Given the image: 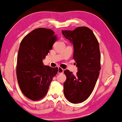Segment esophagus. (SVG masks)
Listing matches in <instances>:
<instances>
[{
	"label": "esophagus",
	"instance_id": "esophagus-1",
	"mask_svg": "<svg viewBox=\"0 0 122 122\" xmlns=\"http://www.w3.org/2000/svg\"><path fill=\"white\" fill-rule=\"evenodd\" d=\"M64 70L62 68L59 67H58V73L59 74V73H64Z\"/></svg>",
	"mask_w": 122,
	"mask_h": 122
}]
</instances>
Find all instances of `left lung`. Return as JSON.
<instances>
[{"label": "left lung", "instance_id": "obj_1", "mask_svg": "<svg viewBox=\"0 0 122 122\" xmlns=\"http://www.w3.org/2000/svg\"><path fill=\"white\" fill-rule=\"evenodd\" d=\"M65 37L73 43V59L78 71L74 75L66 70L64 93L73 104L86 100L92 92L99 75L100 52L97 39L89 27L80 26L73 31H62Z\"/></svg>", "mask_w": 122, "mask_h": 122}]
</instances>
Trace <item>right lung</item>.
Here are the masks:
<instances>
[{
	"label": "right lung",
	"mask_w": 122,
	"mask_h": 122,
	"mask_svg": "<svg viewBox=\"0 0 122 122\" xmlns=\"http://www.w3.org/2000/svg\"><path fill=\"white\" fill-rule=\"evenodd\" d=\"M57 36L51 29L43 27L24 36L18 50L16 75L19 86L25 97L33 101L46 95L58 67L43 65L42 59L51 50Z\"/></svg>",
	"instance_id": "obj_1"
}]
</instances>
